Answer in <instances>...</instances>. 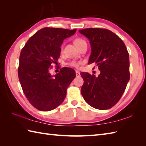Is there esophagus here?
<instances>
[{"mask_svg":"<svg viewBox=\"0 0 146 146\" xmlns=\"http://www.w3.org/2000/svg\"><path fill=\"white\" fill-rule=\"evenodd\" d=\"M75 73H76V76H80V73L78 71H75Z\"/></svg>","mask_w":146,"mask_h":146,"instance_id":"1","label":"esophagus"}]
</instances>
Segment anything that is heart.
Instances as JSON below:
<instances>
[{
  "label": "heart",
  "mask_w": 146,
  "mask_h": 146,
  "mask_svg": "<svg viewBox=\"0 0 146 146\" xmlns=\"http://www.w3.org/2000/svg\"><path fill=\"white\" fill-rule=\"evenodd\" d=\"M84 42H86L83 39L80 38H77L75 40H74V43H75V44L77 48H78L80 45H81L82 44H83V43H84ZM61 51H63V47H62V46L61 48ZM69 64H70V66H73V67H75V68H78L80 67V65L81 63H80V62H78V61H73L70 62Z\"/></svg>",
  "instance_id": "1"
}]
</instances>
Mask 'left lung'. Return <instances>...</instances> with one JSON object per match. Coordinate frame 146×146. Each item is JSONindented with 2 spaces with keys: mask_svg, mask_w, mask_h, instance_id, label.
<instances>
[{
  "mask_svg": "<svg viewBox=\"0 0 146 146\" xmlns=\"http://www.w3.org/2000/svg\"><path fill=\"white\" fill-rule=\"evenodd\" d=\"M87 38L92 52L88 64L96 63L100 75L82 72L81 92L88 105L107 110L119 101L130 79L129 55L124 42L110 31L100 28L79 30Z\"/></svg>",
  "mask_w": 146,
  "mask_h": 146,
  "instance_id": "1",
  "label": "left lung"
}]
</instances>
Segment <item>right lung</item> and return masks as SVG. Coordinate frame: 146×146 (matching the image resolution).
<instances>
[{
	"label": "right lung",
	"mask_w": 146,
	"mask_h": 146,
	"mask_svg": "<svg viewBox=\"0 0 146 146\" xmlns=\"http://www.w3.org/2000/svg\"><path fill=\"white\" fill-rule=\"evenodd\" d=\"M76 29L44 27L29 39L22 49L18 76L24 95L38 110L49 111L62 104L66 90L75 78V71L64 67L51 75V64H56L61 45L64 39L73 35Z\"/></svg>",
	"instance_id": "right-lung-1"
}]
</instances>
